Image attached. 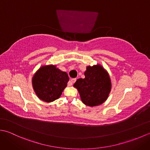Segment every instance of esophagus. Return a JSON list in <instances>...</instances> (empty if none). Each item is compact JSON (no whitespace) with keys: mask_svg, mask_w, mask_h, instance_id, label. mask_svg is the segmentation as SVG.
<instances>
[{"mask_svg":"<svg viewBox=\"0 0 150 150\" xmlns=\"http://www.w3.org/2000/svg\"><path fill=\"white\" fill-rule=\"evenodd\" d=\"M76 81H77V79H71V80H70L68 82L69 86H72V84L74 83V82H75Z\"/></svg>","mask_w":150,"mask_h":150,"instance_id":"obj_1","label":"esophagus"}]
</instances>
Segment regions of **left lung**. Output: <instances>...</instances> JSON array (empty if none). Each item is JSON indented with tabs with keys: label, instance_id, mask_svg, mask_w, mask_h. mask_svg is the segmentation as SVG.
<instances>
[{
	"label": "left lung",
	"instance_id": "8db88e82",
	"mask_svg": "<svg viewBox=\"0 0 150 150\" xmlns=\"http://www.w3.org/2000/svg\"><path fill=\"white\" fill-rule=\"evenodd\" d=\"M85 78L79 79L73 86L78 90L84 104L93 107L100 105L108 98L111 91L109 75L100 65L88 66Z\"/></svg>",
	"mask_w": 150,
	"mask_h": 150
}]
</instances>
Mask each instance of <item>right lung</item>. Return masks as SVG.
Segmentation results:
<instances>
[{
    "label": "right lung",
    "instance_id": "obj_1",
    "mask_svg": "<svg viewBox=\"0 0 150 150\" xmlns=\"http://www.w3.org/2000/svg\"><path fill=\"white\" fill-rule=\"evenodd\" d=\"M69 77L67 73L55 66H44L38 70L32 79L33 90L40 100L51 103L60 97L67 86Z\"/></svg>",
    "mask_w": 150,
    "mask_h": 150
}]
</instances>
